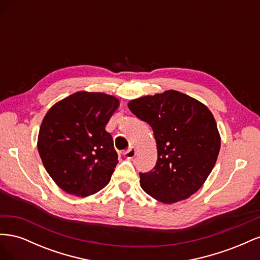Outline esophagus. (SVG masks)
Instances as JSON below:
<instances>
[{
	"label": "esophagus",
	"instance_id": "34e87169",
	"mask_svg": "<svg viewBox=\"0 0 260 260\" xmlns=\"http://www.w3.org/2000/svg\"><path fill=\"white\" fill-rule=\"evenodd\" d=\"M123 155H124V157H125V158H127V159H132L133 157H135V156L137 155L136 148H135V147H130V148L128 149V151L124 152Z\"/></svg>",
	"mask_w": 260,
	"mask_h": 260
}]
</instances>
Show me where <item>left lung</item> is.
I'll use <instances>...</instances> for the list:
<instances>
[{
	"mask_svg": "<svg viewBox=\"0 0 260 260\" xmlns=\"http://www.w3.org/2000/svg\"><path fill=\"white\" fill-rule=\"evenodd\" d=\"M128 107L151 125L157 144L153 170L140 172L143 191L172 204L199 191L214 168L220 136L207 106L181 92L169 90L130 101Z\"/></svg>",
	"mask_w": 260,
	"mask_h": 260,
	"instance_id": "1",
	"label": "left lung"
}]
</instances>
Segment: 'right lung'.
<instances>
[{
	"mask_svg": "<svg viewBox=\"0 0 260 260\" xmlns=\"http://www.w3.org/2000/svg\"><path fill=\"white\" fill-rule=\"evenodd\" d=\"M118 106L112 95L81 91L57 102L44 116L38 151L62 191L85 198L108 184L118 155L105 127Z\"/></svg>",
	"mask_w": 260,
	"mask_h": 260,
	"instance_id": "obj_1",
	"label": "right lung"
}]
</instances>
